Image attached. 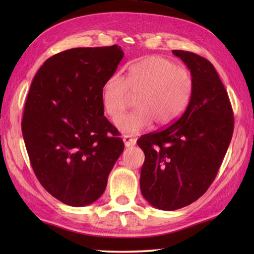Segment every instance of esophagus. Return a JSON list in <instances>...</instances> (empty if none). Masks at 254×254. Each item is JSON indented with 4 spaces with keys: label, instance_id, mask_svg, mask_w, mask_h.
I'll use <instances>...</instances> for the list:
<instances>
[{
    "label": "esophagus",
    "instance_id": "esophagus-1",
    "mask_svg": "<svg viewBox=\"0 0 254 254\" xmlns=\"http://www.w3.org/2000/svg\"><path fill=\"white\" fill-rule=\"evenodd\" d=\"M123 142L126 144V147H134L135 143H136V140L133 139L131 136H123Z\"/></svg>",
    "mask_w": 254,
    "mask_h": 254
}]
</instances>
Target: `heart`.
Wrapping results in <instances>:
<instances>
[{
  "instance_id": "heart-1",
  "label": "heart",
  "mask_w": 254,
  "mask_h": 254,
  "mask_svg": "<svg viewBox=\"0 0 254 254\" xmlns=\"http://www.w3.org/2000/svg\"><path fill=\"white\" fill-rule=\"evenodd\" d=\"M192 92V79L187 69L168 58L150 56L128 68L127 78L113 74L102 88L103 107L113 122L129 104L130 94L138 95V107L117 122L126 134H135L154 123L168 127L182 117Z\"/></svg>"
}]
</instances>
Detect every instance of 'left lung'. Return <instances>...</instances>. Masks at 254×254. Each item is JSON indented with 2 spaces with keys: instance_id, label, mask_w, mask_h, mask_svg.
I'll list each match as a JSON object with an SVG mask.
<instances>
[{
  "instance_id": "8db88e82",
  "label": "left lung",
  "mask_w": 254,
  "mask_h": 254,
  "mask_svg": "<svg viewBox=\"0 0 254 254\" xmlns=\"http://www.w3.org/2000/svg\"><path fill=\"white\" fill-rule=\"evenodd\" d=\"M190 70L192 92L182 117L162 131L144 134L140 188L153 207L176 210L207 190L233 134L229 95L212 63L194 53L173 50Z\"/></svg>"
}]
</instances>
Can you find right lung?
Returning <instances> with one entry per match:
<instances>
[{"instance_id":"add662e5","label":"right lung","mask_w":254,"mask_h":254,"mask_svg":"<svg viewBox=\"0 0 254 254\" xmlns=\"http://www.w3.org/2000/svg\"><path fill=\"white\" fill-rule=\"evenodd\" d=\"M124 53L117 45L72 48L47 59L25 102L22 134L49 194L81 207L104 192L124 143L104 117L102 88Z\"/></svg>"}]
</instances>
